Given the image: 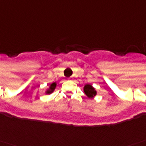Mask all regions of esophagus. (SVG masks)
<instances>
[{
	"instance_id": "obj_1",
	"label": "esophagus",
	"mask_w": 146,
	"mask_h": 146,
	"mask_svg": "<svg viewBox=\"0 0 146 146\" xmlns=\"http://www.w3.org/2000/svg\"><path fill=\"white\" fill-rule=\"evenodd\" d=\"M68 80H72V77H70V78H69Z\"/></svg>"
}]
</instances>
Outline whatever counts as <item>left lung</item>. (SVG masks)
<instances>
[{"instance_id": "1", "label": "left lung", "mask_w": 146, "mask_h": 146, "mask_svg": "<svg viewBox=\"0 0 146 146\" xmlns=\"http://www.w3.org/2000/svg\"><path fill=\"white\" fill-rule=\"evenodd\" d=\"M84 92L87 96V97L89 98V99L94 98L97 94V92L96 90V88L92 84H86L84 86Z\"/></svg>"}]
</instances>
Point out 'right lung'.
Masks as SVG:
<instances>
[{
    "label": "right lung",
    "mask_w": 146,
    "mask_h": 146,
    "mask_svg": "<svg viewBox=\"0 0 146 146\" xmlns=\"http://www.w3.org/2000/svg\"><path fill=\"white\" fill-rule=\"evenodd\" d=\"M56 86H57V82H53L50 84V86H49L46 91H45V94L46 95H50L51 94L52 92H54V91L55 90Z\"/></svg>",
    "instance_id": "obj_1"
}]
</instances>
